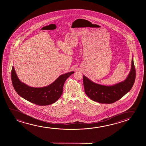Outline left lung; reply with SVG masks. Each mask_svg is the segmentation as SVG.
Returning <instances> with one entry per match:
<instances>
[{
	"instance_id": "8db88e82",
	"label": "left lung",
	"mask_w": 146,
	"mask_h": 146,
	"mask_svg": "<svg viewBox=\"0 0 146 146\" xmlns=\"http://www.w3.org/2000/svg\"><path fill=\"white\" fill-rule=\"evenodd\" d=\"M136 78V69L133 59L132 60L131 70L124 82L114 86H107L96 84L83 76L84 90L86 95L95 102L102 104H112L120 99L130 91Z\"/></svg>"
}]
</instances>
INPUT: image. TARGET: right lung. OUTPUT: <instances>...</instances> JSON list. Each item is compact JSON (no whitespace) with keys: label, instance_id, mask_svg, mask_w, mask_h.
I'll return each instance as SVG.
<instances>
[{"label":"right lung","instance_id":"obj_1","mask_svg":"<svg viewBox=\"0 0 146 146\" xmlns=\"http://www.w3.org/2000/svg\"><path fill=\"white\" fill-rule=\"evenodd\" d=\"M74 72L59 76L50 85L42 88L31 87L20 82L13 66L11 70V80L14 89L21 97L39 106H46L54 103L60 98L66 79Z\"/></svg>","mask_w":146,"mask_h":146}]
</instances>
